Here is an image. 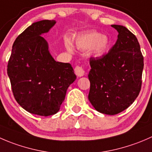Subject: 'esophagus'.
Here are the masks:
<instances>
[{
    "label": "esophagus",
    "mask_w": 152,
    "mask_h": 152,
    "mask_svg": "<svg viewBox=\"0 0 152 152\" xmlns=\"http://www.w3.org/2000/svg\"><path fill=\"white\" fill-rule=\"evenodd\" d=\"M75 73L78 76L81 77V76H83L85 74V69L81 66H77L75 67Z\"/></svg>",
    "instance_id": "esophagus-1"
}]
</instances>
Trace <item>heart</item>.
Segmentation results:
<instances>
[{
	"instance_id": "obj_1",
	"label": "heart",
	"mask_w": 152,
	"mask_h": 152,
	"mask_svg": "<svg viewBox=\"0 0 152 152\" xmlns=\"http://www.w3.org/2000/svg\"><path fill=\"white\" fill-rule=\"evenodd\" d=\"M76 45L81 50L89 49V53L96 56H102L107 50L110 45L108 38L102 36L98 31H90L78 37L75 41ZM70 50V46L67 45Z\"/></svg>"
}]
</instances>
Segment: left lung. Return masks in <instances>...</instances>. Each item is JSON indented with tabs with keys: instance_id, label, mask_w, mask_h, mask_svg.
Returning <instances> with one entry per match:
<instances>
[{
	"instance_id": "8db88e82",
	"label": "left lung",
	"mask_w": 152,
	"mask_h": 152,
	"mask_svg": "<svg viewBox=\"0 0 152 152\" xmlns=\"http://www.w3.org/2000/svg\"><path fill=\"white\" fill-rule=\"evenodd\" d=\"M118 39L107 54L90 57L88 99L98 112L118 114L138 96L142 85L143 56L135 35L125 26L112 25Z\"/></svg>"
}]
</instances>
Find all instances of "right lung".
Wrapping results in <instances>:
<instances>
[{"label":"right lung","mask_w":152,"mask_h":152,"mask_svg":"<svg viewBox=\"0 0 152 152\" xmlns=\"http://www.w3.org/2000/svg\"><path fill=\"white\" fill-rule=\"evenodd\" d=\"M55 23L48 20L34 23L18 35L7 65L15 100L24 110L37 115L56 114L67 88L76 79L70 63L53 59L41 36Z\"/></svg>","instance_id":"add662e5"}]
</instances>
